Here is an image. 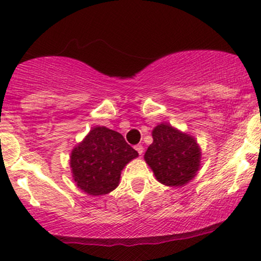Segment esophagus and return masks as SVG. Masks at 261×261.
<instances>
[{"mask_svg":"<svg viewBox=\"0 0 261 261\" xmlns=\"http://www.w3.org/2000/svg\"><path fill=\"white\" fill-rule=\"evenodd\" d=\"M135 149H136L137 152H139V154H140V155L142 154V153H143V147L141 146V144H139V146H136V147H135Z\"/></svg>","mask_w":261,"mask_h":261,"instance_id":"34e87169","label":"esophagus"}]
</instances>
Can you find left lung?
Wrapping results in <instances>:
<instances>
[{
  "label": "left lung",
  "instance_id": "1",
  "mask_svg": "<svg viewBox=\"0 0 261 261\" xmlns=\"http://www.w3.org/2000/svg\"><path fill=\"white\" fill-rule=\"evenodd\" d=\"M153 143L144 161L154 172L156 180L170 187L186 185L196 176L200 166V148L190 135L163 122L153 128Z\"/></svg>",
  "mask_w": 261,
  "mask_h": 261
}]
</instances>
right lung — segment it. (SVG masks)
<instances>
[{
  "instance_id": "add662e5",
  "label": "right lung",
  "mask_w": 261,
  "mask_h": 261,
  "mask_svg": "<svg viewBox=\"0 0 261 261\" xmlns=\"http://www.w3.org/2000/svg\"><path fill=\"white\" fill-rule=\"evenodd\" d=\"M139 155L121 134L96 126L71 150L70 168L77 187L102 196L118 187L124 166Z\"/></svg>"
}]
</instances>
